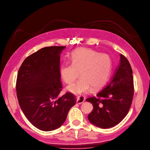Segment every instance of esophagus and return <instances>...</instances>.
Returning a JSON list of instances; mask_svg holds the SVG:
<instances>
[{
	"label": "esophagus",
	"instance_id": "1",
	"mask_svg": "<svg viewBox=\"0 0 150 150\" xmlns=\"http://www.w3.org/2000/svg\"><path fill=\"white\" fill-rule=\"evenodd\" d=\"M85 101V97L83 96H78L76 97V103L78 104H81Z\"/></svg>",
	"mask_w": 150,
	"mask_h": 150
}]
</instances>
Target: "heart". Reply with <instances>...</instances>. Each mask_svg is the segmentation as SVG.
I'll use <instances>...</instances> for the list:
<instances>
[{"instance_id": "1", "label": "heart", "mask_w": 150, "mask_h": 150, "mask_svg": "<svg viewBox=\"0 0 150 150\" xmlns=\"http://www.w3.org/2000/svg\"><path fill=\"white\" fill-rule=\"evenodd\" d=\"M70 63L60 67L59 74L65 83L70 84L79 75L81 78L67 86V89L75 95H83L91 87L98 89L109 79L112 68V61L107 54H101L91 49L81 48L71 52Z\"/></svg>"}]
</instances>
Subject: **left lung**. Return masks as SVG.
Masks as SVG:
<instances>
[{
    "label": "left lung",
    "instance_id": "left-lung-1",
    "mask_svg": "<svg viewBox=\"0 0 150 150\" xmlns=\"http://www.w3.org/2000/svg\"><path fill=\"white\" fill-rule=\"evenodd\" d=\"M120 56V64L111 80L96 96L86 99L93 106L88 120L99 128L108 129L120 123L128 114L132 103L134 87L132 67L124 55Z\"/></svg>",
    "mask_w": 150,
    "mask_h": 150
}]
</instances>
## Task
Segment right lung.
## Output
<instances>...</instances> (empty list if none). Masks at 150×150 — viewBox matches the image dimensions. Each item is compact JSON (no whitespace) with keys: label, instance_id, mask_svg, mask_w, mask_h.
<instances>
[{"label":"right lung","instance_id":"obj_1","mask_svg":"<svg viewBox=\"0 0 150 150\" xmlns=\"http://www.w3.org/2000/svg\"><path fill=\"white\" fill-rule=\"evenodd\" d=\"M65 48L41 49L25 59L18 72L16 90L20 106L27 119L42 131L60 127L76 103L71 93L59 97L62 88L60 57Z\"/></svg>","mask_w":150,"mask_h":150}]
</instances>
